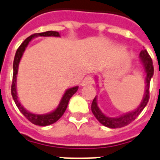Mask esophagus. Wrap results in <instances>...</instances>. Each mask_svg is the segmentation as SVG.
<instances>
[{"label":"esophagus","mask_w":160,"mask_h":160,"mask_svg":"<svg viewBox=\"0 0 160 160\" xmlns=\"http://www.w3.org/2000/svg\"><path fill=\"white\" fill-rule=\"evenodd\" d=\"M93 82H94V81H93V76H88L84 78V80H83L82 83H81V85H82V86H85V85H91V84H93Z\"/></svg>","instance_id":"esophagus-1"}]
</instances>
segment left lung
Masks as SVG:
<instances>
[{
  "label": "left lung",
  "mask_w": 160,
  "mask_h": 160,
  "mask_svg": "<svg viewBox=\"0 0 160 160\" xmlns=\"http://www.w3.org/2000/svg\"><path fill=\"white\" fill-rule=\"evenodd\" d=\"M140 59H141V64L143 66L145 72L146 74L145 89L142 101L136 109L127 112L123 115H121L118 118H110V117H107L106 115H104L99 109V108L98 107V102H97V97L95 96V98H93L91 105L92 112L94 117L97 118V120L105 127H109V128H120V127L127 126L139 116V114L141 113L145 106L147 105V102L150 98V80L154 75V67H153V62H152L151 58L145 49L142 50L140 52Z\"/></svg>",
  "instance_id": "left-lung-1"
}]
</instances>
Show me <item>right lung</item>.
I'll return each mask as SVG.
<instances>
[{"label": "right lung", "mask_w": 160, "mask_h": 160, "mask_svg": "<svg viewBox=\"0 0 160 160\" xmlns=\"http://www.w3.org/2000/svg\"><path fill=\"white\" fill-rule=\"evenodd\" d=\"M38 36H41V37H52V36H53V37H60V33L58 32H56V31H47V32H44V33H34V34H32L31 36L27 38L24 42H22L21 45L19 47V48L17 49L15 56V59H14V62H13V80L12 84H11V94H12L13 99L15 101V104L18 107L19 111L21 112V113L30 122H32L34 125L44 127V126H48L51 125V124H53V123L56 122L57 121H58L60 118H62V116L64 114L65 111L67 109L70 98L72 97L74 93H76L79 87L75 86L67 89L66 92H65L64 95L62 96V99L60 101L58 108L54 111L51 112L49 113L41 114V115L40 114L32 113L30 112H28V110H26L22 106V104L19 100L16 91V79L19 64L22 56H23L24 51H25V48L28 45L29 42L33 39V38L38 37Z\"/></svg>", "instance_id": "right-lung-1"}]
</instances>
